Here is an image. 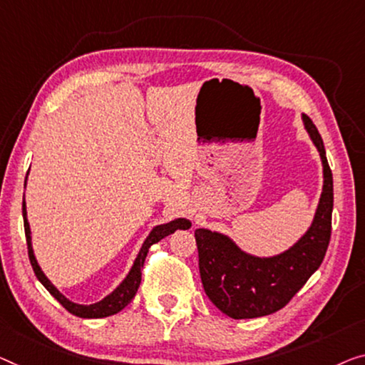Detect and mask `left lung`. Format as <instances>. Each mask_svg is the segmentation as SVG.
Listing matches in <instances>:
<instances>
[{
  "label": "left lung",
  "instance_id": "1",
  "mask_svg": "<svg viewBox=\"0 0 365 365\" xmlns=\"http://www.w3.org/2000/svg\"><path fill=\"white\" fill-rule=\"evenodd\" d=\"M303 126L319 152L323 188L308 230L290 247L274 255H255L222 232L195 231L200 275L206 295L222 313L235 319L267 317L295 297L322 265L331 237L333 173L322 135L312 119L302 114Z\"/></svg>",
  "mask_w": 365,
  "mask_h": 365
}]
</instances>
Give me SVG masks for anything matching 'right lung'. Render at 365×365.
Segmentation results:
<instances>
[{"label":"right lung","mask_w":365,"mask_h":365,"mask_svg":"<svg viewBox=\"0 0 365 365\" xmlns=\"http://www.w3.org/2000/svg\"><path fill=\"white\" fill-rule=\"evenodd\" d=\"M26 183H27V177H26ZM24 183V187H26ZM23 217H24V231H26V241H27V251H29V260L32 269H34V274L37 279H39L41 284L47 288V292L56 298V300L62 304V307L70 312L75 317L78 318H88V319H95V318H106L111 317V314H116L121 312L123 308H126L128 304L133 300L135 292L140 285V275H143V267H144V260L145 255H148L149 247L152 244L159 242L160 239L167 237L168 235H173L177 230H190L192 227V221L187 220V217H177V220H172L168 222H164V225H157L152 227V231L145 237V241L140 246L138 257L134 259L133 267L129 269L128 275L124 277L121 284H119L111 293L103 298V300L91 303V304H80L75 303L72 300H68L63 293L58 290V288L48 280V277L43 274V270L41 269L39 262H37L34 249H32V236H31V226H29V220H27V210H26V200H23Z\"/></svg>","instance_id":"1"}]
</instances>
